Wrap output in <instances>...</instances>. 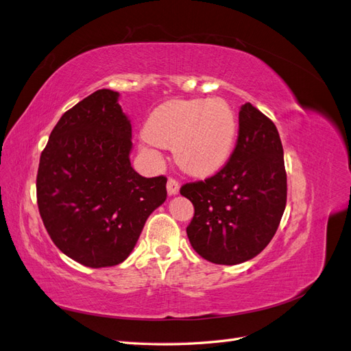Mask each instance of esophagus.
Masks as SVG:
<instances>
[{"label":"esophagus","instance_id":"esophagus-1","mask_svg":"<svg viewBox=\"0 0 351 351\" xmlns=\"http://www.w3.org/2000/svg\"><path fill=\"white\" fill-rule=\"evenodd\" d=\"M178 190H180V184H178L177 180L173 178V177H169L168 182H167V192H168V195H177Z\"/></svg>","mask_w":351,"mask_h":351}]
</instances>
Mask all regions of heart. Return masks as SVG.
Segmentation results:
<instances>
[{
	"mask_svg": "<svg viewBox=\"0 0 351 351\" xmlns=\"http://www.w3.org/2000/svg\"><path fill=\"white\" fill-rule=\"evenodd\" d=\"M143 132L146 143L173 147L184 171L208 176L230 158L237 123L230 105L219 98L174 99L152 111Z\"/></svg>",
	"mask_w": 351,
	"mask_h": 351,
	"instance_id": "1",
	"label": "heart"
}]
</instances>
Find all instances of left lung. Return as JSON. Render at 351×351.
Masks as SVG:
<instances>
[{
    "instance_id": "obj_1",
    "label": "left lung",
    "mask_w": 351,
    "mask_h": 351,
    "mask_svg": "<svg viewBox=\"0 0 351 351\" xmlns=\"http://www.w3.org/2000/svg\"><path fill=\"white\" fill-rule=\"evenodd\" d=\"M180 193L195 215L187 237L202 258L237 265L259 254L277 232L287 204L284 151L277 127L250 102L239 112V136L228 162Z\"/></svg>"
}]
</instances>
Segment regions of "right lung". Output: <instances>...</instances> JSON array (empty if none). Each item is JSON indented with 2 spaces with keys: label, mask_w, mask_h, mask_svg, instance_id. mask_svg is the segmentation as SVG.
I'll return each mask as SVG.
<instances>
[{
  "label": "right lung",
  "mask_w": 351,
  "mask_h": 351,
  "mask_svg": "<svg viewBox=\"0 0 351 351\" xmlns=\"http://www.w3.org/2000/svg\"><path fill=\"white\" fill-rule=\"evenodd\" d=\"M119 92L99 89L62 114L40 154L36 199L56 246L89 268L115 267L167 199L164 176L130 164L132 124Z\"/></svg>",
  "instance_id": "add662e5"
}]
</instances>
